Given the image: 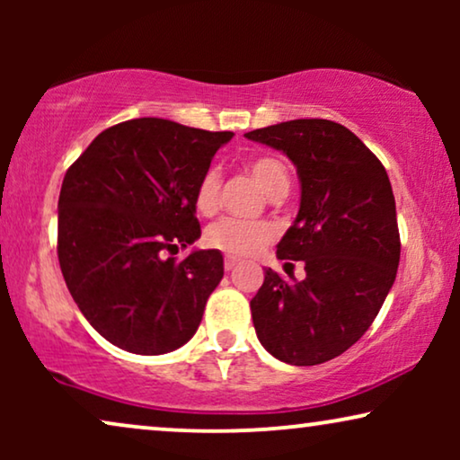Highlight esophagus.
Returning a JSON list of instances; mask_svg holds the SVG:
<instances>
[{"instance_id":"34e87169","label":"esophagus","mask_w":460,"mask_h":460,"mask_svg":"<svg viewBox=\"0 0 460 460\" xmlns=\"http://www.w3.org/2000/svg\"><path fill=\"white\" fill-rule=\"evenodd\" d=\"M236 263H238L236 257H232V255H226V257H224V268L228 270V272H230V270H234Z\"/></svg>"}]
</instances>
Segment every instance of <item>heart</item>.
<instances>
[{
  "label": "heart",
  "mask_w": 460,
  "mask_h": 460,
  "mask_svg": "<svg viewBox=\"0 0 460 460\" xmlns=\"http://www.w3.org/2000/svg\"><path fill=\"white\" fill-rule=\"evenodd\" d=\"M249 172L257 180L268 197L287 192L288 184V169L279 156L261 155L247 163ZM219 200V173L216 167L207 169L200 175L197 190H194V207L203 216H209L217 209ZM276 236L274 226L270 222H247V219L224 217L213 222L205 232V243L213 249L224 251L228 255L247 257L260 251L263 244H268Z\"/></svg>",
  "instance_id": "obj_1"
}]
</instances>
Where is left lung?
<instances>
[{
	"label": "left lung",
	"instance_id": "obj_1",
	"mask_svg": "<svg viewBox=\"0 0 460 460\" xmlns=\"http://www.w3.org/2000/svg\"><path fill=\"white\" fill-rule=\"evenodd\" d=\"M244 136L285 153L301 184L299 213L276 255L304 261L305 279L266 270L251 299L257 339L293 367L332 360L368 331L398 272L387 172L360 137L326 119H295Z\"/></svg>",
	"mask_w": 460,
	"mask_h": 460
}]
</instances>
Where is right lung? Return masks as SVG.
<instances>
[{"mask_svg": "<svg viewBox=\"0 0 460 460\" xmlns=\"http://www.w3.org/2000/svg\"><path fill=\"white\" fill-rule=\"evenodd\" d=\"M234 136L142 117L96 136L68 167L58 199V261L93 329L131 354L190 341L224 276L217 249H197L194 190Z\"/></svg>", "mask_w": 460, "mask_h": 460, "instance_id": "1", "label": "right lung"}]
</instances>
